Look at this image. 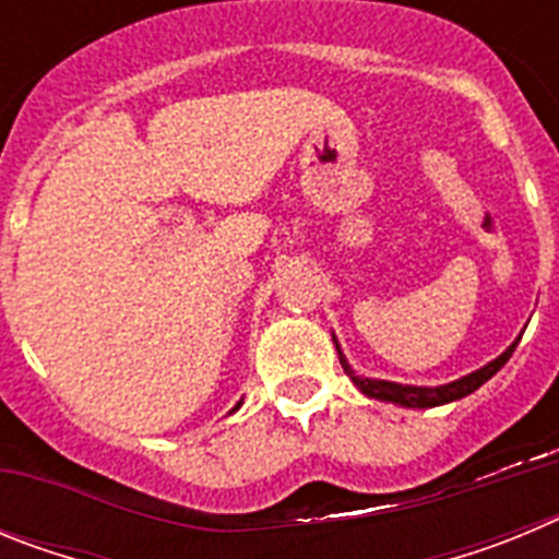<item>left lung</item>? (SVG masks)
<instances>
[{"label": "left lung", "instance_id": "1", "mask_svg": "<svg viewBox=\"0 0 559 559\" xmlns=\"http://www.w3.org/2000/svg\"><path fill=\"white\" fill-rule=\"evenodd\" d=\"M518 341L521 338L512 341L510 347L503 349L496 360L484 364V367L476 369V372L462 374L459 380H451V383H442V386H408V383H394V380L360 378V374H355V369L349 367V360L344 358L338 338H335V333H333V344H335V349H338L341 367H344V372L349 374V380H353L355 386L367 394V397L380 400V403H394V406H403V408H433V406H445V403H453V400L467 397V394L476 392L478 386H484V383H487V380H490L492 374H496L498 369L507 364V360H510V355L515 353V347H518Z\"/></svg>", "mask_w": 559, "mask_h": 559}]
</instances>
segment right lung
I'll list each match as a JSON object with an SVG mask.
<instances>
[{
    "mask_svg": "<svg viewBox=\"0 0 559 559\" xmlns=\"http://www.w3.org/2000/svg\"><path fill=\"white\" fill-rule=\"evenodd\" d=\"M237 408H240V403H237V406H235V408H231V412H237ZM231 412H229V414H231Z\"/></svg>",
    "mask_w": 559,
    "mask_h": 559,
    "instance_id": "obj_1",
    "label": "right lung"
}]
</instances>
